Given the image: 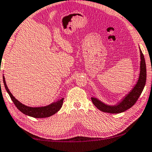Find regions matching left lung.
<instances>
[{
  "label": "left lung",
  "mask_w": 152,
  "mask_h": 152,
  "mask_svg": "<svg viewBox=\"0 0 152 152\" xmlns=\"http://www.w3.org/2000/svg\"><path fill=\"white\" fill-rule=\"evenodd\" d=\"M140 73L139 79L137 83L130 91L129 93L122 98V99L114 105H109L100 101L97 98L92 97V101L95 107H96L100 111L109 113H120L124 112L127 109L132 107L140 96L143 92V88L145 86L146 82V64L145 61L144 56L140 49Z\"/></svg>",
  "instance_id": "left-lung-1"
}]
</instances>
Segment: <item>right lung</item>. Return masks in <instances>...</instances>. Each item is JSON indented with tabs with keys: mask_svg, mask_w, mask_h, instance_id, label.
Returning <instances> with one entry per match:
<instances>
[{
	"mask_svg": "<svg viewBox=\"0 0 152 152\" xmlns=\"http://www.w3.org/2000/svg\"><path fill=\"white\" fill-rule=\"evenodd\" d=\"M3 78L4 87H5V89L9 94V96L11 97V100H12L13 103L15 104L16 107H17L22 113L25 114V115L30 117H33V118H48V117L52 116L53 114L56 113L62 106L64 98H62L61 99H58L56 102H53L50 104H48V105L43 107H32L25 105V104H22V102L18 101V100L13 96V94H11L10 91H9L7 86L5 79H4V76L3 77Z\"/></svg>",
	"mask_w": 152,
	"mask_h": 152,
	"instance_id": "add662e5",
	"label": "right lung"
}]
</instances>
